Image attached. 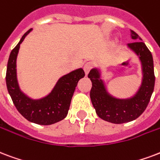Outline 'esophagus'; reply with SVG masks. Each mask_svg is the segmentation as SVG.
Returning a JSON list of instances; mask_svg holds the SVG:
<instances>
[{"label":"esophagus","mask_w":160,"mask_h":160,"mask_svg":"<svg viewBox=\"0 0 160 160\" xmlns=\"http://www.w3.org/2000/svg\"><path fill=\"white\" fill-rule=\"evenodd\" d=\"M92 67H93V64H92V63H91V62H87V63L84 65V70H85V75H88L90 70L92 69Z\"/></svg>","instance_id":"obj_1"}]
</instances>
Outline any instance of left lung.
I'll list each match as a JSON object with an SVG mask.
<instances>
[{"mask_svg": "<svg viewBox=\"0 0 160 160\" xmlns=\"http://www.w3.org/2000/svg\"><path fill=\"white\" fill-rule=\"evenodd\" d=\"M130 32L135 42L128 43V47L138 56L142 64V84L137 93L127 99L116 98L107 92L99 69H92L88 75L92 82L90 96L96 114L103 120L115 124L128 122L138 118L148 106L154 88L152 53L141 38L132 30Z\"/></svg>", "mask_w": 160, "mask_h": 160, "instance_id": "left-lung-1", "label": "left lung"}]
</instances>
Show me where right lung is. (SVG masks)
Returning a JSON list of instances; mask_svg holds the SVG:
<instances>
[{"mask_svg": "<svg viewBox=\"0 0 160 160\" xmlns=\"http://www.w3.org/2000/svg\"><path fill=\"white\" fill-rule=\"evenodd\" d=\"M32 30L24 33L10 53L6 75L7 91L16 108L27 120L40 125H51L65 118L75 87L78 81L85 76V72L80 68L62 76L50 93L41 99H32L25 95L18 82L17 57L20 44Z\"/></svg>", "mask_w": 160, "mask_h": 160, "instance_id": "add662e5", "label": "right lung"}]
</instances>
